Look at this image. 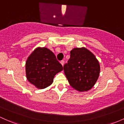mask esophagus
I'll return each mask as SVG.
<instances>
[{
  "mask_svg": "<svg viewBox=\"0 0 124 124\" xmlns=\"http://www.w3.org/2000/svg\"><path fill=\"white\" fill-rule=\"evenodd\" d=\"M60 63H61V65H62V66H63V65H64V61H61Z\"/></svg>",
  "mask_w": 124,
  "mask_h": 124,
  "instance_id": "esophagus-1",
  "label": "esophagus"
}]
</instances>
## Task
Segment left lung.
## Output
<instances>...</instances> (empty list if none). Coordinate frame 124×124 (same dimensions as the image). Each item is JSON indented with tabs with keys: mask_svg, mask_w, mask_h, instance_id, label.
<instances>
[{
	"mask_svg": "<svg viewBox=\"0 0 124 124\" xmlns=\"http://www.w3.org/2000/svg\"><path fill=\"white\" fill-rule=\"evenodd\" d=\"M70 58L63 66L64 73L70 85L80 92L91 89L100 75L98 61L85 47L74 48Z\"/></svg>",
	"mask_w": 124,
	"mask_h": 124,
	"instance_id": "8db88e82",
	"label": "left lung"
}]
</instances>
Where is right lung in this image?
I'll return each instance as SVG.
<instances>
[{"mask_svg":"<svg viewBox=\"0 0 124 124\" xmlns=\"http://www.w3.org/2000/svg\"><path fill=\"white\" fill-rule=\"evenodd\" d=\"M63 67L55 54L46 47H38L26 62V75L28 81L38 89H44L52 84L54 77Z\"/></svg>","mask_w":124,"mask_h":124,"instance_id":"obj_1","label":"right lung"}]
</instances>
